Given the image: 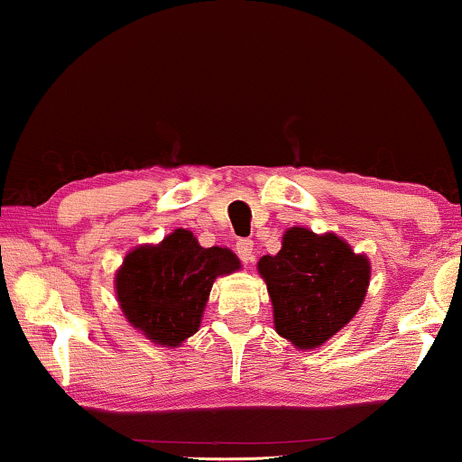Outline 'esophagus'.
<instances>
[{
  "instance_id": "1",
  "label": "esophagus",
  "mask_w": 462,
  "mask_h": 462,
  "mask_svg": "<svg viewBox=\"0 0 462 462\" xmlns=\"http://www.w3.org/2000/svg\"><path fill=\"white\" fill-rule=\"evenodd\" d=\"M237 256L242 258L245 264L254 261V242H252V239H242V242H237Z\"/></svg>"
}]
</instances>
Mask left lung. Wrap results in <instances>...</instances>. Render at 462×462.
I'll return each instance as SVG.
<instances>
[{
	"instance_id": "obj_1",
	"label": "left lung",
	"mask_w": 462,
	"mask_h": 462,
	"mask_svg": "<svg viewBox=\"0 0 462 462\" xmlns=\"http://www.w3.org/2000/svg\"><path fill=\"white\" fill-rule=\"evenodd\" d=\"M273 305L275 332L296 349H318L349 324L370 286L372 264L337 233L283 231L282 250L256 264Z\"/></svg>"
}]
</instances>
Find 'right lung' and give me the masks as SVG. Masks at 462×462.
I'll return each instance as SVG.
<instances>
[{
	"label": "right lung",
	"instance_id": "1",
	"mask_svg": "<svg viewBox=\"0 0 462 462\" xmlns=\"http://www.w3.org/2000/svg\"><path fill=\"white\" fill-rule=\"evenodd\" d=\"M242 269L229 248H204L189 229H174L160 244H143L116 271L124 318L151 343L180 346L199 330L212 283Z\"/></svg>",
	"mask_w": 462,
	"mask_h": 462
}]
</instances>
